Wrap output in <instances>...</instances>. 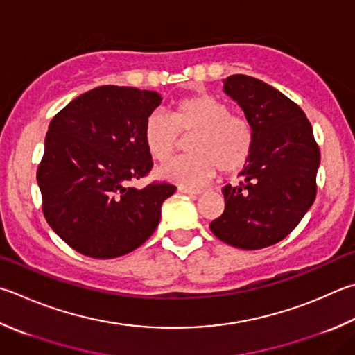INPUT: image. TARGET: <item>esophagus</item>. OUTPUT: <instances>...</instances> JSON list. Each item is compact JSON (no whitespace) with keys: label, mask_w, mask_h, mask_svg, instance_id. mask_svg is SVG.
<instances>
[{"label":"esophagus","mask_w":355,"mask_h":355,"mask_svg":"<svg viewBox=\"0 0 355 355\" xmlns=\"http://www.w3.org/2000/svg\"><path fill=\"white\" fill-rule=\"evenodd\" d=\"M178 192H182V194H186V196H200V194H202V191H200V189L186 188V186H180Z\"/></svg>","instance_id":"esophagus-1"}]
</instances>
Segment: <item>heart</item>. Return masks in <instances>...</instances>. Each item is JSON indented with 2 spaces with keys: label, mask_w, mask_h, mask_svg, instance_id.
<instances>
[{
  "label": "heart",
  "mask_w": 355,
  "mask_h": 355,
  "mask_svg": "<svg viewBox=\"0 0 355 355\" xmlns=\"http://www.w3.org/2000/svg\"><path fill=\"white\" fill-rule=\"evenodd\" d=\"M180 137L188 138L191 155L161 166L157 175L180 186H200L222 173H234L248 163L254 133L242 116L211 94H194L178 101L169 116L150 113L143 128L144 146L152 159L163 163L177 150Z\"/></svg>",
  "instance_id": "b5f03b06"
}]
</instances>
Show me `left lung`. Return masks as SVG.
Segmentation results:
<instances>
[{
	"label": "left lung",
	"mask_w": 355,
	"mask_h": 355,
	"mask_svg": "<svg viewBox=\"0 0 355 355\" xmlns=\"http://www.w3.org/2000/svg\"><path fill=\"white\" fill-rule=\"evenodd\" d=\"M223 83L253 127L254 147L242 182L222 189L225 211L209 228L231 247L266 248L292 233L312 206L320 149L304 112L278 89L243 74Z\"/></svg>",
	"instance_id": "8db88e82"
}]
</instances>
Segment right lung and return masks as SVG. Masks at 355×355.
Segmentation results:
<instances>
[{
	"mask_svg": "<svg viewBox=\"0 0 355 355\" xmlns=\"http://www.w3.org/2000/svg\"><path fill=\"white\" fill-rule=\"evenodd\" d=\"M161 99L157 92L104 85L73 99L51 121L37 169L43 214L79 253L112 259L137 250L157 230L161 205L177 188L130 183L153 166L143 128Z\"/></svg>",
	"mask_w": 355,
	"mask_h": 355,
	"instance_id": "add662e5",
	"label": "right lung"
}]
</instances>
